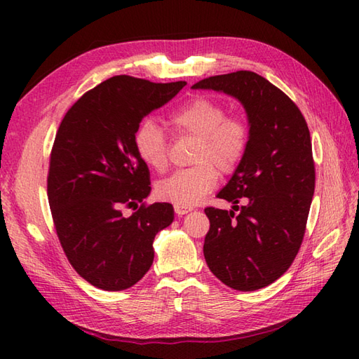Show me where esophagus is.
<instances>
[{
  "instance_id": "34e87169",
  "label": "esophagus",
  "mask_w": 359,
  "mask_h": 359,
  "mask_svg": "<svg viewBox=\"0 0 359 359\" xmlns=\"http://www.w3.org/2000/svg\"><path fill=\"white\" fill-rule=\"evenodd\" d=\"M191 210H193L191 207H184V205H174V211L177 212L179 216H184V215H187V212H189Z\"/></svg>"
}]
</instances>
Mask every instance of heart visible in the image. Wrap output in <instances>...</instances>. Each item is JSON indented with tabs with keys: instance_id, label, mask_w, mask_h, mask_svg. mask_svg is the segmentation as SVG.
<instances>
[{
	"instance_id": "obj_1",
	"label": "heart",
	"mask_w": 359,
	"mask_h": 359,
	"mask_svg": "<svg viewBox=\"0 0 359 359\" xmlns=\"http://www.w3.org/2000/svg\"><path fill=\"white\" fill-rule=\"evenodd\" d=\"M177 135L194 137L193 166L171 174L157 185L160 199L175 205H191L207 196L219 180V171L230 174L247 154L251 129L239 114H226V106L215 98L196 97L166 118ZM134 148L143 163L156 171L168 166V140L152 120L135 129Z\"/></svg>"
}]
</instances>
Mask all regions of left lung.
I'll return each instance as SVG.
<instances>
[{"label":"left lung","mask_w":359,"mask_h":359,"mask_svg":"<svg viewBox=\"0 0 359 359\" xmlns=\"http://www.w3.org/2000/svg\"><path fill=\"white\" fill-rule=\"evenodd\" d=\"M193 88L233 95L247 111V154L217 194L231 202L233 210L205 208L210 230L203 255L225 285L253 292L290 269L306 234L315 193L307 121L292 98L251 71L215 75Z\"/></svg>","instance_id":"1"}]
</instances>
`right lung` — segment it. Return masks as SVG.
<instances>
[{
    "label": "right lung",
    "instance_id": "1",
    "mask_svg": "<svg viewBox=\"0 0 359 359\" xmlns=\"http://www.w3.org/2000/svg\"><path fill=\"white\" fill-rule=\"evenodd\" d=\"M185 85L117 75L83 94L60 123L48 172L53 226L74 270L97 288L137 284L154 261L156 234L172 222L171 203H143L149 170L134 134ZM121 208L136 211L126 218Z\"/></svg>",
    "mask_w": 359,
    "mask_h": 359
}]
</instances>
